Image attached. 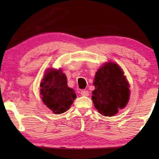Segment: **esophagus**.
Returning a JSON list of instances; mask_svg holds the SVG:
<instances>
[{"mask_svg": "<svg viewBox=\"0 0 159 159\" xmlns=\"http://www.w3.org/2000/svg\"><path fill=\"white\" fill-rule=\"evenodd\" d=\"M80 95L82 96H88V95H89V92H88V90H82L81 92H80Z\"/></svg>", "mask_w": 159, "mask_h": 159, "instance_id": "esophagus-1", "label": "esophagus"}]
</instances>
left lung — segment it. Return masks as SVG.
<instances>
[{
	"mask_svg": "<svg viewBox=\"0 0 159 159\" xmlns=\"http://www.w3.org/2000/svg\"><path fill=\"white\" fill-rule=\"evenodd\" d=\"M95 90L92 99L99 114L112 116L127 104L130 97L129 84L118 64H104L96 73Z\"/></svg>",
	"mask_w": 159,
	"mask_h": 159,
	"instance_id": "left-lung-1",
	"label": "left lung"
}]
</instances>
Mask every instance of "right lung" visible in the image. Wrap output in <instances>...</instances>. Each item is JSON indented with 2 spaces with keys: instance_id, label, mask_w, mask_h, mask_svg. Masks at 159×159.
I'll use <instances>...</instances> for the list:
<instances>
[{
  "instance_id": "right-lung-1",
  "label": "right lung",
  "mask_w": 159,
  "mask_h": 159,
  "mask_svg": "<svg viewBox=\"0 0 159 159\" xmlns=\"http://www.w3.org/2000/svg\"><path fill=\"white\" fill-rule=\"evenodd\" d=\"M66 79L61 70L49 69L41 83L42 100L55 114L67 111L76 98L74 90L67 85Z\"/></svg>"
}]
</instances>
